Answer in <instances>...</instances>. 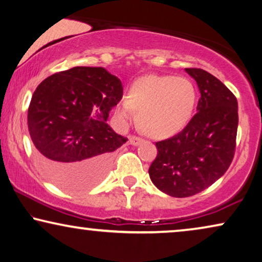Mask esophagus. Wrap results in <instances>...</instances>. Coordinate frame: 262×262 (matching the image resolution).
<instances>
[{"label":"esophagus","instance_id":"obj_1","mask_svg":"<svg viewBox=\"0 0 262 262\" xmlns=\"http://www.w3.org/2000/svg\"><path fill=\"white\" fill-rule=\"evenodd\" d=\"M141 142H142V138L137 137V136H130V137H128V143L132 145H138Z\"/></svg>","mask_w":262,"mask_h":262}]
</instances>
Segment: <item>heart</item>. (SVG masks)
<instances>
[{
  "instance_id": "heart-1",
  "label": "heart",
  "mask_w": 262,
  "mask_h": 262,
  "mask_svg": "<svg viewBox=\"0 0 262 262\" xmlns=\"http://www.w3.org/2000/svg\"><path fill=\"white\" fill-rule=\"evenodd\" d=\"M195 102V87L187 78L146 75L130 85L126 99L114 107V114L121 123H127L136 112L143 134L152 138H168L189 123Z\"/></svg>"
}]
</instances>
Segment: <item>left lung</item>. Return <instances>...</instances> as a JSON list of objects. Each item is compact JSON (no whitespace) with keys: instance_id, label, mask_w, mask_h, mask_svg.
<instances>
[{"instance_id":"left-lung-1","label":"left lung","mask_w":262,"mask_h":262,"mask_svg":"<svg viewBox=\"0 0 262 262\" xmlns=\"http://www.w3.org/2000/svg\"><path fill=\"white\" fill-rule=\"evenodd\" d=\"M200 91L196 112L180 134L157 142V156L149 168L152 184L175 198L210 187L235 155L238 113L235 95L213 75L187 68Z\"/></svg>"}]
</instances>
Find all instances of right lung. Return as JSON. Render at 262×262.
I'll use <instances>...</instances> for the list:
<instances>
[{
	"mask_svg": "<svg viewBox=\"0 0 262 262\" xmlns=\"http://www.w3.org/2000/svg\"><path fill=\"white\" fill-rule=\"evenodd\" d=\"M123 98L119 78L103 68L75 67L45 78L28 107V131L39 166L68 191L98 182L126 137L107 124Z\"/></svg>",
	"mask_w": 262,
	"mask_h": 262,
	"instance_id": "add662e5",
	"label": "right lung"
}]
</instances>
